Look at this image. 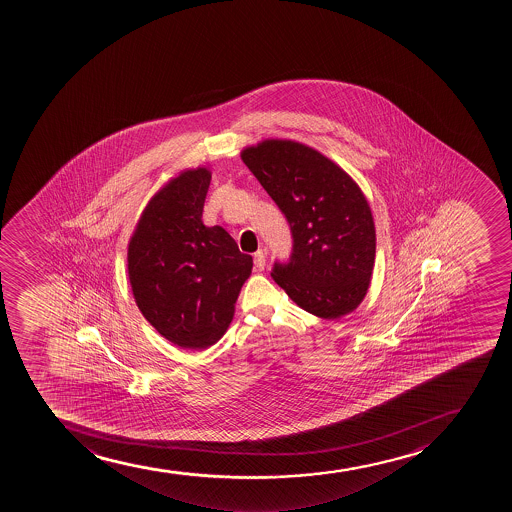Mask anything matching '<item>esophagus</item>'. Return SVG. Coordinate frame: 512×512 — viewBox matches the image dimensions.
<instances>
[{
  "label": "esophagus",
  "mask_w": 512,
  "mask_h": 512,
  "mask_svg": "<svg viewBox=\"0 0 512 512\" xmlns=\"http://www.w3.org/2000/svg\"><path fill=\"white\" fill-rule=\"evenodd\" d=\"M253 264H255V269L264 270V267H265L264 250H259V252L253 253Z\"/></svg>",
  "instance_id": "34e87169"
}]
</instances>
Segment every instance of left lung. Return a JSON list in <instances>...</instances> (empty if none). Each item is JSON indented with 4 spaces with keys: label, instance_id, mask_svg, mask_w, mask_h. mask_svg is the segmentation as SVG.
Masks as SVG:
<instances>
[{
    "label": "left lung",
    "instance_id": "obj_1",
    "mask_svg": "<svg viewBox=\"0 0 512 512\" xmlns=\"http://www.w3.org/2000/svg\"><path fill=\"white\" fill-rule=\"evenodd\" d=\"M243 163L277 203L294 238L272 277L304 311L339 319L363 302L375 267L373 213L358 183L317 149L265 139L243 149Z\"/></svg>",
    "mask_w": 512,
    "mask_h": 512
}]
</instances>
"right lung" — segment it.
Returning a JSON list of instances; mask_svg holds the SVG:
<instances>
[{
    "label": "right lung",
    "mask_w": 512,
    "mask_h": 512,
    "mask_svg": "<svg viewBox=\"0 0 512 512\" xmlns=\"http://www.w3.org/2000/svg\"><path fill=\"white\" fill-rule=\"evenodd\" d=\"M210 169H185L149 200L127 247L139 311L180 348H210L227 332L253 260L201 216Z\"/></svg>",
    "instance_id": "1"
}]
</instances>
